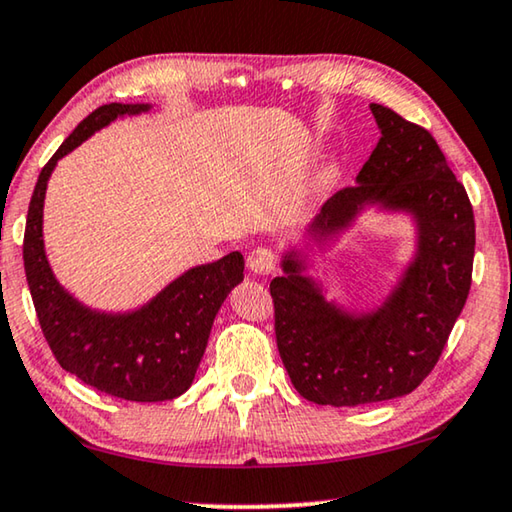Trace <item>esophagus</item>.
<instances>
[{"label":"esophagus","mask_w":512,"mask_h":512,"mask_svg":"<svg viewBox=\"0 0 512 512\" xmlns=\"http://www.w3.org/2000/svg\"><path fill=\"white\" fill-rule=\"evenodd\" d=\"M248 269L257 275H271L275 271V257L269 248H255L246 259Z\"/></svg>","instance_id":"esophagus-1"}]
</instances>
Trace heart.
Masks as SVG:
<instances>
[{
	"label": "heart",
	"instance_id": "b5f03b06",
	"mask_svg": "<svg viewBox=\"0 0 512 512\" xmlns=\"http://www.w3.org/2000/svg\"><path fill=\"white\" fill-rule=\"evenodd\" d=\"M335 177H337V168H328L326 170V177H323V180H326V184H328V182L335 180Z\"/></svg>",
	"mask_w": 512,
	"mask_h": 512
}]
</instances>
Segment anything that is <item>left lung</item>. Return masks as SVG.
<instances>
[{
  "label": "left lung",
  "instance_id": "8db88e82",
  "mask_svg": "<svg viewBox=\"0 0 512 512\" xmlns=\"http://www.w3.org/2000/svg\"><path fill=\"white\" fill-rule=\"evenodd\" d=\"M380 141L355 177L307 225L305 248L282 255L273 278L275 339L303 399L353 408L399 399L421 385L440 360L465 307L474 266V212L440 145L424 127L369 104ZM367 206L408 213L416 255L384 303L346 311L328 301L304 271L307 249H327Z\"/></svg>",
  "mask_w": 512,
  "mask_h": 512
}]
</instances>
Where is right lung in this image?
<instances>
[{
  "label": "right lung",
  "mask_w": 512,
  "mask_h": 512,
  "mask_svg": "<svg viewBox=\"0 0 512 512\" xmlns=\"http://www.w3.org/2000/svg\"><path fill=\"white\" fill-rule=\"evenodd\" d=\"M150 109L152 104L111 102L81 120L40 170L22 248L31 298L54 358L97 392L139 403L177 399L191 387L216 314L243 280V255L234 250L218 262L193 266L136 310H93L56 280L45 255L43 207L59 159L116 118Z\"/></svg>",
  "instance_id": "add662e5"
}]
</instances>
